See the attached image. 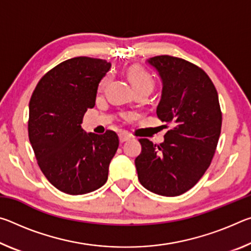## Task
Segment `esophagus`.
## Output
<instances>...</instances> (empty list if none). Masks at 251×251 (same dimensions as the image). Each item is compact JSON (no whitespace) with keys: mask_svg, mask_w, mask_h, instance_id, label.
<instances>
[{"mask_svg":"<svg viewBox=\"0 0 251 251\" xmlns=\"http://www.w3.org/2000/svg\"><path fill=\"white\" fill-rule=\"evenodd\" d=\"M130 138H131L130 135H128V134H126V133L120 134V142H121V143H124V142L129 141Z\"/></svg>","mask_w":251,"mask_h":251,"instance_id":"obj_1","label":"esophagus"}]
</instances>
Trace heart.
I'll return each instance as SVG.
<instances>
[{"label":"heart","mask_w":251,"mask_h":251,"mask_svg":"<svg viewBox=\"0 0 251 251\" xmlns=\"http://www.w3.org/2000/svg\"><path fill=\"white\" fill-rule=\"evenodd\" d=\"M128 77L130 79V83L133 85L135 91L142 90V88H147V90H152L154 86V79L151 76V74L146 72L143 67L139 66H133L128 70ZM109 77L105 76V77L100 80L99 90L103 91V88L108 83Z\"/></svg>","instance_id":"heart-1"}]
</instances>
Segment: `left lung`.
<instances>
[{"mask_svg": "<svg viewBox=\"0 0 251 251\" xmlns=\"http://www.w3.org/2000/svg\"><path fill=\"white\" fill-rule=\"evenodd\" d=\"M147 62L163 82L157 116L171 129L159 145L139 139L135 166L150 192L179 196L197 184L215 155L223 121L218 93L209 76L188 61L159 55Z\"/></svg>", "mask_w": 251, "mask_h": 251, "instance_id": "8db88e82", "label": "left lung"}]
</instances>
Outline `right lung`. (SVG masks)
<instances>
[{
    "label": "right lung",
    "instance_id": "right-lung-1",
    "mask_svg": "<svg viewBox=\"0 0 251 251\" xmlns=\"http://www.w3.org/2000/svg\"><path fill=\"white\" fill-rule=\"evenodd\" d=\"M109 69L105 59L70 58L40 79L29 100L28 138L37 164L65 194L94 192L107 180L118 136L113 130L86 134L80 124L95 106L97 87Z\"/></svg>",
    "mask_w": 251,
    "mask_h": 251
}]
</instances>
